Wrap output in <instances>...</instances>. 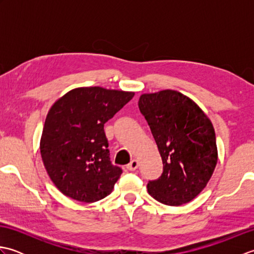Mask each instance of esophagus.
<instances>
[{
    "instance_id": "1",
    "label": "esophagus",
    "mask_w": 254,
    "mask_h": 254,
    "mask_svg": "<svg viewBox=\"0 0 254 254\" xmlns=\"http://www.w3.org/2000/svg\"><path fill=\"white\" fill-rule=\"evenodd\" d=\"M137 167H138V161L136 159H133L131 163L127 166V169L130 171H134L137 169Z\"/></svg>"
}]
</instances>
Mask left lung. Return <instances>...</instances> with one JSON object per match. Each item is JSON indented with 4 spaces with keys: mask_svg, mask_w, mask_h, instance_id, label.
I'll return each mask as SVG.
<instances>
[{
    "mask_svg": "<svg viewBox=\"0 0 254 254\" xmlns=\"http://www.w3.org/2000/svg\"><path fill=\"white\" fill-rule=\"evenodd\" d=\"M138 108L146 119L164 164L147 191L158 202L179 206L196 197L217 164L213 124L195 102L177 90L143 94Z\"/></svg>",
    "mask_w": 254,
    "mask_h": 254,
    "instance_id": "1",
    "label": "left lung"
}]
</instances>
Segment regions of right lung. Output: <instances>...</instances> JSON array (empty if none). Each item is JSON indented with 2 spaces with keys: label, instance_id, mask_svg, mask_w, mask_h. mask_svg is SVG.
I'll use <instances>...</instances> for the list:
<instances>
[{
  "label": "right lung",
  "instance_id": "add662e5",
  "mask_svg": "<svg viewBox=\"0 0 254 254\" xmlns=\"http://www.w3.org/2000/svg\"><path fill=\"white\" fill-rule=\"evenodd\" d=\"M133 96L132 91L79 87L53 104L40 153L50 179L64 195L93 203L112 192L122 169L111 164L104 126Z\"/></svg>",
  "mask_w": 254,
  "mask_h": 254
}]
</instances>
